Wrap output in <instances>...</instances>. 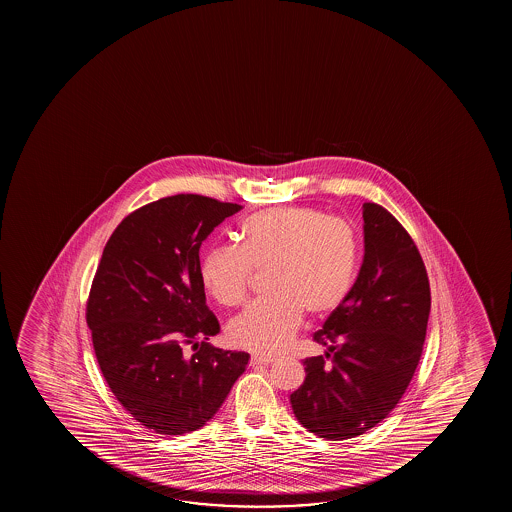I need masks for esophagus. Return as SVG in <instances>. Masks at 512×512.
<instances>
[{
    "mask_svg": "<svg viewBox=\"0 0 512 512\" xmlns=\"http://www.w3.org/2000/svg\"><path fill=\"white\" fill-rule=\"evenodd\" d=\"M273 357H266V355H253L252 364L253 365H269L273 364Z\"/></svg>",
    "mask_w": 512,
    "mask_h": 512,
    "instance_id": "obj_1",
    "label": "esophagus"
}]
</instances>
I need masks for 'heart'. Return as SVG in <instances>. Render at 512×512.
Masks as SVG:
<instances>
[{
    "mask_svg": "<svg viewBox=\"0 0 512 512\" xmlns=\"http://www.w3.org/2000/svg\"><path fill=\"white\" fill-rule=\"evenodd\" d=\"M241 246L211 245L199 260L204 290L222 306L245 301L252 267L267 269L271 297L232 318L227 336L255 353H278L294 337L302 311L334 313L350 292L357 269V238L343 218L302 206L257 211L239 227Z\"/></svg>",
    "mask_w": 512,
    "mask_h": 512,
    "instance_id": "b5f03b06",
    "label": "heart"
}]
</instances>
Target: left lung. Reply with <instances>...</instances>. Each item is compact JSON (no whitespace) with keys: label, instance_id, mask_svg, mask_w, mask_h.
Instances as JSON below:
<instances>
[{"label":"left lung","instance_id":"1","mask_svg":"<svg viewBox=\"0 0 512 512\" xmlns=\"http://www.w3.org/2000/svg\"><path fill=\"white\" fill-rule=\"evenodd\" d=\"M364 260L343 304L315 332L325 355L306 358L290 395L295 418L330 441L357 437L399 404L420 362L430 285L420 252L392 213L364 203Z\"/></svg>","mask_w":512,"mask_h":512}]
</instances>
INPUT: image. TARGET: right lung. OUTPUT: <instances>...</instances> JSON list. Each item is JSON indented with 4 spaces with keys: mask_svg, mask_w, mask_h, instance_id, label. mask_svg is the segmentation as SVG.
<instances>
[{
    "mask_svg": "<svg viewBox=\"0 0 512 512\" xmlns=\"http://www.w3.org/2000/svg\"><path fill=\"white\" fill-rule=\"evenodd\" d=\"M239 210L164 197L127 215L103 250L87 302L96 358L120 404L157 434L204 427L250 360L208 343L220 325L199 280L204 239Z\"/></svg>",
    "mask_w": 512,
    "mask_h": 512,
    "instance_id": "right-lung-1",
    "label": "right lung"
}]
</instances>
